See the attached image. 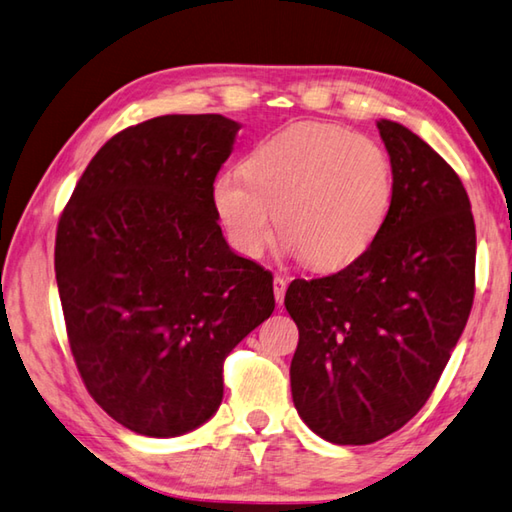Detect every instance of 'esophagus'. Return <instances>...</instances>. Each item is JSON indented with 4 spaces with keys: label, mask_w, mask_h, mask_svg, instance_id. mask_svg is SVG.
<instances>
[{
    "label": "esophagus",
    "mask_w": 512,
    "mask_h": 512,
    "mask_svg": "<svg viewBox=\"0 0 512 512\" xmlns=\"http://www.w3.org/2000/svg\"><path fill=\"white\" fill-rule=\"evenodd\" d=\"M286 286H288V280L284 275H275L273 280V293H275V300L277 302H284V295H286Z\"/></svg>",
    "instance_id": "obj_1"
}]
</instances>
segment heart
Masks as SVG:
<instances>
[{
	"label": "heart",
	"instance_id": "obj_1",
	"mask_svg": "<svg viewBox=\"0 0 512 512\" xmlns=\"http://www.w3.org/2000/svg\"><path fill=\"white\" fill-rule=\"evenodd\" d=\"M394 201L387 150L338 125L302 123L259 143L244 176L221 174L215 208L241 255L280 237L318 271H338L374 244Z\"/></svg>",
	"mask_w": 512,
	"mask_h": 512
}]
</instances>
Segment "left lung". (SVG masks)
I'll return each instance as SVG.
<instances>
[{
  "instance_id": "left-lung-1",
  "label": "left lung",
  "mask_w": 512,
  "mask_h": 512,
  "mask_svg": "<svg viewBox=\"0 0 512 512\" xmlns=\"http://www.w3.org/2000/svg\"><path fill=\"white\" fill-rule=\"evenodd\" d=\"M394 201L374 244L342 271L293 280L297 414L324 441L367 445L434 392L475 300L477 232L457 172L423 138L378 120Z\"/></svg>"
}]
</instances>
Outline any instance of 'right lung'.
I'll return each mask as SVG.
<instances>
[{
	"label": "right lung",
	"instance_id": "1",
	"mask_svg": "<svg viewBox=\"0 0 512 512\" xmlns=\"http://www.w3.org/2000/svg\"><path fill=\"white\" fill-rule=\"evenodd\" d=\"M239 123L172 114L100 147L62 210L55 280L91 398L143 436L219 410L224 360L275 309L273 275L232 253L215 179Z\"/></svg>",
	"mask_w": 512,
	"mask_h": 512
}]
</instances>
